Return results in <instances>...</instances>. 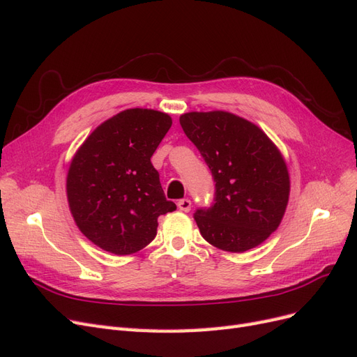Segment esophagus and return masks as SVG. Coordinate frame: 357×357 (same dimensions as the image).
<instances>
[{
    "label": "esophagus",
    "instance_id": "34e87169",
    "mask_svg": "<svg viewBox=\"0 0 357 357\" xmlns=\"http://www.w3.org/2000/svg\"><path fill=\"white\" fill-rule=\"evenodd\" d=\"M177 205H178V208H180L181 211L188 213V211H190V207H192V201H190L189 198H183V199H180V201L177 202Z\"/></svg>",
    "mask_w": 357,
    "mask_h": 357
}]
</instances>
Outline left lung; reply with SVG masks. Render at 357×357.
Listing matches in <instances>:
<instances>
[{
    "label": "left lung",
    "mask_w": 357,
    "mask_h": 357,
    "mask_svg": "<svg viewBox=\"0 0 357 357\" xmlns=\"http://www.w3.org/2000/svg\"><path fill=\"white\" fill-rule=\"evenodd\" d=\"M180 125L215 183L213 202L193 214L204 240L234 253L264 243L289 201V172L277 147L256 125L226 112L186 113Z\"/></svg>",
    "instance_id": "obj_1"
}]
</instances>
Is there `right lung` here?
Instances as JSON below:
<instances>
[{
  "mask_svg": "<svg viewBox=\"0 0 357 357\" xmlns=\"http://www.w3.org/2000/svg\"><path fill=\"white\" fill-rule=\"evenodd\" d=\"M171 125L165 113L125 110L75 153L67 177L70 208L79 229L105 252L142 250L156 236L159 215L176 210L150 162Z\"/></svg>",
  "mask_w": 357,
  "mask_h": 357,
  "instance_id": "right-lung-1",
  "label": "right lung"
}]
</instances>
